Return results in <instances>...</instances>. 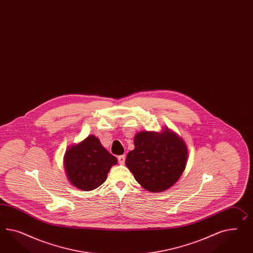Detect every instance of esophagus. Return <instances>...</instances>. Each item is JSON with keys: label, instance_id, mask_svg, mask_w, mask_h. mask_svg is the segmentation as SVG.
Segmentation results:
<instances>
[{"label": "esophagus", "instance_id": "1", "mask_svg": "<svg viewBox=\"0 0 253 253\" xmlns=\"http://www.w3.org/2000/svg\"><path fill=\"white\" fill-rule=\"evenodd\" d=\"M118 160H119V163L120 164H124V162H125V156L123 155V156H119L118 157Z\"/></svg>", "mask_w": 253, "mask_h": 253}]
</instances>
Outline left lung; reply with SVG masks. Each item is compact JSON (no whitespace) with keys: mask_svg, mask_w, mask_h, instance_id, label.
<instances>
[{"mask_svg":"<svg viewBox=\"0 0 253 253\" xmlns=\"http://www.w3.org/2000/svg\"><path fill=\"white\" fill-rule=\"evenodd\" d=\"M133 142L134 149L125 164L144 189L160 192L178 181L188 161V147L181 137L164 127L160 132L139 131Z\"/></svg>","mask_w":253,"mask_h":253,"instance_id":"left-lung-1","label":"left lung"}]
</instances>
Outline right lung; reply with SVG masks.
<instances>
[{
    "instance_id": "add662e5",
    "label": "right lung",
    "mask_w": 253,
    "mask_h": 253,
    "mask_svg": "<svg viewBox=\"0 0 253 253\" xmlns=\"http://www.w3.org/2000/svg\"><path fill=\"white\" fill-rule=\"evenodd\" d=\"M118 163L95 135L69 146L63 165L70 183L82 191H93L105 182L112 166Z\"/></svg>"
}]
</instances>
